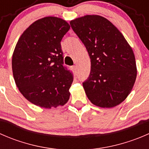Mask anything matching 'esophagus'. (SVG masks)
<instances>
[{
    "label": "esophagus",
    "instance_id": "obj_1",
    "mask_svg": "<svg viewBox=\"0 0 149 149\" xmlns=\"http://www.w3.org/2000/svg\"><path fill=\"white\" fill-rule=\"evenodd\" d=\"M71 69H72V70H73V72H76V65L72 66Z\"/></svg>",
    "mask_w": 149,
    "mask_h": 149
}]
</instances>
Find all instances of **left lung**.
Wrapping results in <instances>:
<instances>
[{"label": "left lung", "mask_w": 149, "mask_h": 149, "mask_svg": "<svg viewBox=\"0 0 149 149\" xmlns=\"http://www.w3.org/2000/svg\"><path fill=\"white\" fill-rule=\"evenodd\" d=\"M70 24L91 60L89 76L83 83L88 99L100 107L120 104L130 93L137 76L131 47L103 16L86 15L70 21Z\"/></svg>", "instance_id": "left-lung-1"}]
</instances>
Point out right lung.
<instances>
[{
  "label": "right lung",
  "instance_id": "add662e5",
  "mask_svg": "<svg viewBox=\"0 0 149 149\" xmlns=\"http://www.w3.org/2000/svg\"><path fill=\"white\" fill-rule=\"evenodd\" d=\"M70 27L61 18L47 16L31 24L16 43L12 57L15 83L37 106L49 109L68 101L73 78L63 65L61 42Z\"/></svg>",
  "mask_w": 149,
  "mask_h": 149
}]
</instances>
